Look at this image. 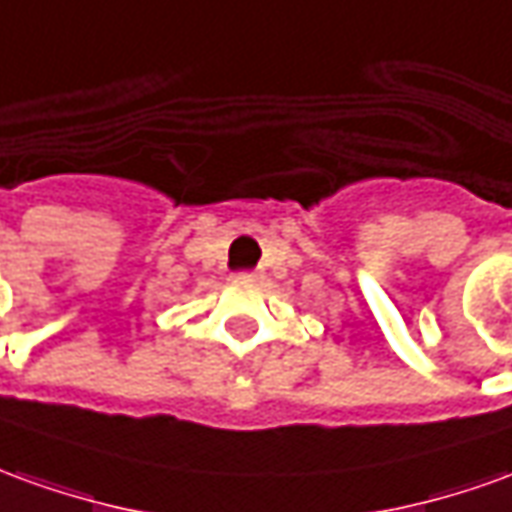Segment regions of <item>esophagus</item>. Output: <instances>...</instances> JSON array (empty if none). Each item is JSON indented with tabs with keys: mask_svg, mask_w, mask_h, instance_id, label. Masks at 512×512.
Segmentation results:
<instances>
[{
	"mask_svg": "<svg viewBox=\"0 0 512 512\" xmlns=\"http://www.w3.org/2000/svg\"><path fill=\"white\" fill-rule=\"evenodd\" d=\"M235 277H238V280H257L260 274H257V271H238Z\"/></svg>",
	"mask_w": 512,
	"mask_h": 512,
	"instance_id": "obj_1",
	"label": "esophagus"
}]
</instances>
